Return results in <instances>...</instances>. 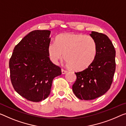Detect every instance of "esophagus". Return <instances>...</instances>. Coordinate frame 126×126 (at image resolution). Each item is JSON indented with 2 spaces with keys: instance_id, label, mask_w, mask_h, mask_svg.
I'll use <instances>...</instances> for the list:
<instances>
[{
  "instance_id": "1",
  "label": "esophagus",
  "mask_w": 126,
  "mask_h": 126,
  "mask_svg": "<svg viewBox=\"0 0 126 126\" xmlns=\"http://www.w3.org/2000/svg\"><path fill=\"white\" fill-rule=\"evenodd\" d=\"M61 72H62V74H66V73L67 72V71L66 70H64V69H61Z\"/></svg>"
}]
</instances>
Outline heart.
I'll return each mask as SVG.
<instances>
[{
    "label": "heart",
    "instance_id": "b5f03b06",
    "mask_svg": "<svg viewBox=\"0 0 126 126\" xmlns=\"http://www.w3.org/2000/svg\"><path fill=\"white\" fill-rule=\"evenodd\" d=\"M97 51V43L92 36L72 32L59 35L55 43H51L48 47L52 63L57 64L64 57L67 65L77 71L84 70L92 64Z\"/></svg>",
    "mask_w": 126,
    "mask_h": 126
}]
</instances>
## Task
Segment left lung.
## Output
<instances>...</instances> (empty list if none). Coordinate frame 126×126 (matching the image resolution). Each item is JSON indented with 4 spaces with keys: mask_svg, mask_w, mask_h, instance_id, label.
Instances as JSON below:
<instances>
[{
    "mask_svg": "<svg viewBox=\"0 0 126 126\" xmlns=\"http://www.w3.org/2000/svg\"><path fill=\"white\" fill-rule=\"evenodd\" d=\"M91 36L97 46L94 61L88 68L75 73L77 80L73 91L80 100H91L103 95L109 90L115 71V50L106 35L92 32Z\"/></svg>",
    "mask_w": 126,
    "mask_h": 126,
    "instance_id": "8db88e82",
    "label": "left lung"
}]
</instances>
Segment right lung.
Wrapping results in <instances>:
<instances>
[{
  "label": "right lung",
  "mask_w": 126,
  "mask_h": 126,
  "mask_svg": "<svg viewBox=\"0 0 126 126\" xmlns=\"http://www.w3.org/2000/svg\"><path fill=\"white\" fill-rule=\"evenodd\" d=\"M51 31L34 30L15 46L9 60L11 83L15 90L32 102L49 95L53 79L61 74V68L50 60L48 47Z\"/></svg>",
  "instance_id": "add662e5"
}]
</instances>
